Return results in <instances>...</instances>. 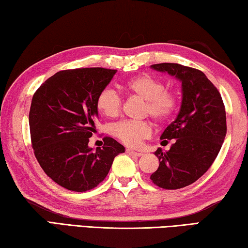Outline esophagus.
Listing matches in <instances>:
<instances>
[{
  "instance_id": "obj_1",
  "label": "esophagus",
  "mask_w": 248,
  "mask_h": 248,
  "mask_svg": "<svg viewBox=\"0 0 248 248\" xmlns=\"http://www.w3.org/2000/svg\"><path fill=\"white\" fill-rule=\"evenodd\" d=\"M126 153L127 154H129V155H134V156H137V157H140V156H141L143 155V153H140V152H135V151H133V149H126Z\"/></svg>"
}]
</instances>
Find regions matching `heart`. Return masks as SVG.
<instances>
[{"mask_svg": "<svg viewBox=\"0 0 248 248\" xmlns=\"http://www.w3.org/2000/svg\"><path fill=\"white\" fill-rule=\"evenodd\" d=\"M164 81L145 74L127 80L123 89L129 94L145 100L143 114L151 116L158 123L168 121L178 108L176 92L165 88ZM96 108L108 117H116L121 113L122 100L112 89H103L96 97ZM113 135L124 145L137 147L153 133L148 121H123L113 126Z\"/></svg>", "mask_w": 248, "mask_h": 248, "instance_id": "b5f03b06", "label": "heart"}]
</instances>
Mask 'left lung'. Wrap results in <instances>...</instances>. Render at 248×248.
Segmentation results:
<instances>
[{
    "instance_id": "left-lung-1",
    "label": "left lung",
    "mask_w": 248,
    "mask_h": 248,
    "mask_svg": "<svg viewBox=\"0 0 248 248\" xmlns=\"http://www.w3.org/2000/svg\"><path fill=\"white\" fill-rule=\"evenodd\" d=\"M181 81L180 111L160 139L172 145L168 152L158 148L159 167L151 176L162 189L176 190L193 184L216 160L226 135V114L222 96L198 69L179 63L152 64Z\"/></svg>"
}]
</instances>
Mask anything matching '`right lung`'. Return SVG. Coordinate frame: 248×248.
<instances>
[{"label":"right lung","mask_w":248,"mask_h":248,"mask_svg":"<svg viewBox=\"0 0 248 248\" xmlns=\"http://www.w3.org/2000/svg\"><path fill=\"white\" fill-rule=\"evenodd\" d=\"M116 70L79 68L50 77L32 95L31 146L40 167L64 189L84 192L102 182L123 145L104 137L95 151L88 146L95 131L96 97Z\"/></svg>","instance_id":"right-lung-1"}]
</instances>
